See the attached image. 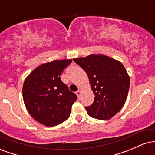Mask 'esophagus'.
Returning <instances> with one entry per match:
<instances>
[{"instance_id": "esophagus-1", "label": "esophagus", "mask_w": 155, "mask_h": 155, "mask_svg": "<svg viewBox=\"0 0 155 155\" xmlns=\"http://www.w3.org/2000/svg\"><path fill=\"white\" fill-rule=\"evenodd\" d=\"M81 90H79L77 92H76V95H77V96H78V97H80V95H81Z\"/></svg>"}]
</instances>
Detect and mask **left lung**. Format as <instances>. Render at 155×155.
Segmentation results:
<instances>
[{
    "label": "left lung",
    "mask_w": 155,
    "mask_h": 155,
    "mask_svg": "<svg viewBox=\"0 0 155 155\" xmlns=\"http://www.w3.org/2000/svg\"><path fill=\"white\" fill-rule=\"evenodd\" d=\"M87 74L95 95L94 102L86 106L89 116L106 120L123 107L130 87V78L120 62L101 54L74 59Z\"/></svg>",
    "instance_id": "8db88e82"
}]
</instances>
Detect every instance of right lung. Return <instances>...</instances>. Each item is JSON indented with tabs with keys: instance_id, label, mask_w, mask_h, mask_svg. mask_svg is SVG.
I'll list each match as a JSON object with an SVG mask.
<instances>
[{
	"instance_id": "obj_1",
	"label": "right lung",
	"mask_w": 155,
	"mask_h": 155,
	"mask_svg": "<svg viewBox=\"0 0 155 155\" xmlns=\"http://www.w3.org/2000/svg\"><path fill=\"white\" fill-rule=\"evenodd\" d=\"M71 60H54L39 65L25 80L22 95L27 110L39 123L47 126L63 123L70 117L77 100L60 76Z\"/></svg>"
}]
</instances>
